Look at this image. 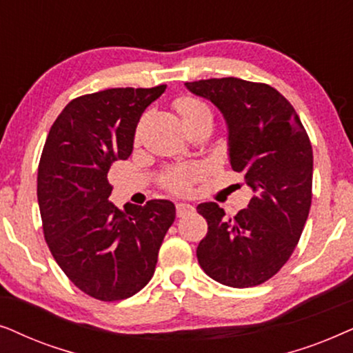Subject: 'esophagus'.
<instances>
[{
	"label": "esophagus",
	"instance_id": "34e87169",
	"mask_svg": "<svg viewBox=\"0 0 353 353\" xmlns=\"http://www.w3.org/2000/svg\"><path fill=\"white\" fill-rule=\"evenodd\" d=\"M192 211H194V206L192 205H189V203H177L176 205V213H177V216H185V214H189V213H192Z\"/></svg>",
	"mask_w": 353,
	"mask_h": 353
}]
</instances>
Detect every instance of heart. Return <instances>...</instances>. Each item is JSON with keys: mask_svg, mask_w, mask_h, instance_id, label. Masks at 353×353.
I'll list each match as a JSON object with an SVG mask.
<instances>
[{"mask_svg": "<svg viewBox=\"0 0 353 353\" xmlns=\"http://www.w3.org/2000/svg\"><path fill=\"white\" fill-rule=\"evenodd\" d=\"M177 112H179L184 125L189 124L190 121L199 119V117H203V116L211 117L210 108L206 106L203 101L195 100V98H182V100L177 101ZM199 174L200 171L196 168L176 169V171H171L166 176V185L172 192L184 194V192L189 190L192 182L199 177Z\"/></svg>", "mask_w": 353, "mask_h": 353, "instance_id": "heart-1", "label": "heart"}]
</instances>
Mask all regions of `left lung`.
Returning <instances> with one entry per match:
<instances>
[{
	"label": "left lung",
	"mask_w": 353,
	"mask_h": 353,
	"mask_svg": "<svg viewBox=\"0 0 353 353\" xmlns=\"http://www.w3.org/2000/svg\"><path fill=\"white\" fill-rule=\"evenodd\" d=\"M185 87L221 111L229 163L253 190L231 219L214 201L196 206L208 223L196 258L211 279L253 288L284 266L302 236L312 205V143L294 106L266 83L224 77Z\"/></svg>",
	"instance_id": "8db88e82"
}]
</instances>
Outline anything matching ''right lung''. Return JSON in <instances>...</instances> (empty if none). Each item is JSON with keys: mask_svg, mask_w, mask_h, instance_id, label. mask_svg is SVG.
Listing matches in <instances>:
<instances>
[{"mask_svg": "<svg viewBox=\"0 0 353 353\" xmlns=\"http://www.w3.org/2000/svg\"><path fill=\"white\" fill-rule=\"evenodd\" d=\"M166 85L108 88L75 98L46 137L37 195L45 241L64 274L103 302L132 297L152 279L176 218L169 200L110 201L108 171L134 150L135 129Z\"/></svg>", "mask_w": 353, "mask_h": 353, "instance_id": "add662e5", "label": "right lung"}]
</instances>
